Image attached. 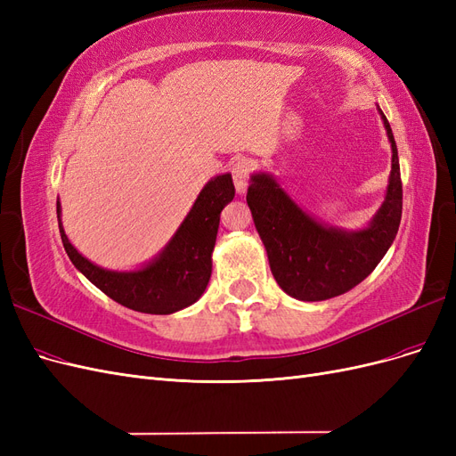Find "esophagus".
Instances as JSON below:
<instances>
[{
  "mask_svg": "<svg viewBox=\"0 0 456 456\" xmlns=\"http://www.w3.org/2000/svg\"><path fill=\"white\" fill-rule=\"evenodd\" d=\"M251 173H253V165L249 159H238L232 165V178H233V184H236V190L240 191V194H243V191L247 190Z\"/></svg>",
  "mask_w": 456,
  "mask_h": 456,
  "instance_id": "1",
  "label": "esophagus"
}]
</instances>
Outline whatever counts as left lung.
I'll use <instances>...</instances> for the list:
<instances>
[{
  "mask_svg": "<svg viewBox=\"0 0 456 456\" xmlns=\"http://www.w3.org/2000/svg\"><path fill=\"white\" fill-rule=\"evenodd\" d=\"M380 116L392 142V173L386 200L365 230L327 228L302 211L270 175L251 178L247 203L256 232L275 281L293 298L315 302L350 291L377 268L395 240L403 209L402 173L390 123L382 110Z\"/></svg>",
  "mask_w": 456,
  "mask_h": 456,
  "instance_id": "1",
  "label": "left lung"
}]
</instances>
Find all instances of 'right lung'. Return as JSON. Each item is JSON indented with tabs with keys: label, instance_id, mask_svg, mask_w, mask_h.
I'll use <instances>...</instances> for the list:
<instances>
[{
	"label": "right lung",
	"instance_id": "add662e5",
	"mask_svg": "<svg viewBox=\"0 0 456 456\" xmlns=\"http://www.w3.org/2000/svg\"><path fill=\"white\" fill-rule=\"evenodd\" d=\"M236 196L232 175H220L207 184L165 251L136 272H110L94 266L68 241L61 223L62 245L72 265L104 295L121 306L144 314H173L203 295L211 278V253L215 249L220 211Z\"/></svg>",
	"mask_w": 456,
	"mask_h": 456
}]
</instances>
